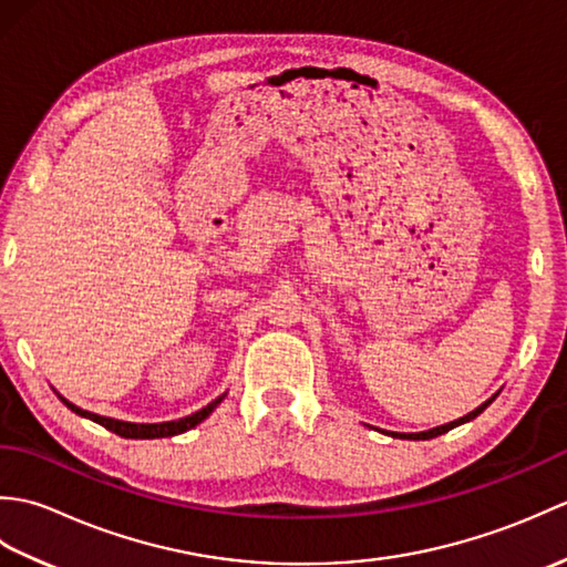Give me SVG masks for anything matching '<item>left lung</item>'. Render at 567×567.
Segmentation results:
<instances>
[{"label": "left lung", "mask_w": 567, "mask_h": 567, "mask_svg": "<svg viewBox=\"0 0 567 567\" xmlns=\"http://www.w3.org/2000/svg\"><path fill=\"white\" fill-rule=\"evenodd\" d=\"M497 396V394H495ZM495 396H489V400L485 402V404H480L477 409H473V412L470 414H465V416H461V419H455V421H451V424H443V426H436V429H429V431H421V433H392L394 439H414V441H426V439H436V436H441V433H449L451 429H455V426H461V424H465V421H473L475 416H480L485 412V409L495 402Z\"/></svg>", "instance_id": "left-lung-1"}]
</instances>
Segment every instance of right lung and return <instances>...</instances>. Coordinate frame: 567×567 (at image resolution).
Returning a JSON list of instances; mask_svg holds the SVG:
<instances>
[{
	"label": "right lung",
	"instance_id": "add662e5",
	"mask_svg": "<svg viewBox=\"0 0 567 567\" xmlns=\"http://www.w3.org/2000/svg\"><path fill=\"white\" fill-rule=\"evenodd\" d=\"M60 402H63L70 412H75L78 416H84L94 421V424H100L104 429H110L114 433H118L122 439H167V436H177V433H185L189 429H195L197 424H202L204 419H207L216 406L221 404V400L226 394L216 396L214 402H209L207 406H202L199 412L189 414V416H183V419H175V421H163V424H131V421H118V419H110V416H100V414H92L87 412V409H80L78 404L68 402L63 394H58Z\"/></svg>",
	"mask_w": 567,
	"mask_h": 567
}]
</instances>
